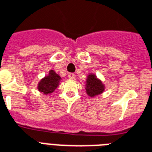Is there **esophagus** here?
I'll use <instances>...</instances> for the list:
<instances>
[{
	"label": "esophagus",
	"mask_w": 152,
	"mask_h": 152,
	"mask_svg": "<svg viewBox=\"0 0 152 152\" xmlns=\"http://www.w3.org/2000/svg\"><path fill=\"white\" fill-rule=\"evenodd\" d=\"M68 77L69 79H74L75 78V75H74L73 73H72V72H69V73L68 74Z\"/></svg>",
	"instance_id": "obj_1"
}]
</instances>
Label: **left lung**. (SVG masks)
<instances>
[{"label": "left lung", "mask_w": 152, "mask_h": 152, "mask_svg": "<svg viewBox=\"0 0 152 152\" xmlns=\"http://www.w3.org/2000/svg\"><path fill=\"white\" fill-rule=\"evenodd\" d=\"M104 85L102 84L101 80H98L93 74L89 75L87 79L86 91L90 97H94L97 94H100L104 91Z\"/></svg>", "instance_id": "8db88e82"}]
</instances>
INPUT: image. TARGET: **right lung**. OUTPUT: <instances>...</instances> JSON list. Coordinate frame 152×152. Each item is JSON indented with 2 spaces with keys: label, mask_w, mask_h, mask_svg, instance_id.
Segmentation results:
<instances>
[{
  "label": "right lung",
  "mask_w": 152,
  "mask_h": 152,
  "mask_svg": "<svg viewBox=\"0 0 152 152\" xmlns=\"http://www.w3.org/2000/svg\"><path fill=\"white\" fill-rule=\"evenodd\" d=\"M60 80H61L60 76H58L54 70H50L49 72V75L40 80V82L38 84V90L45 94L52 93L58 86Z\"/></svg>",
  "instance_id": "1"
}]
</instances>
